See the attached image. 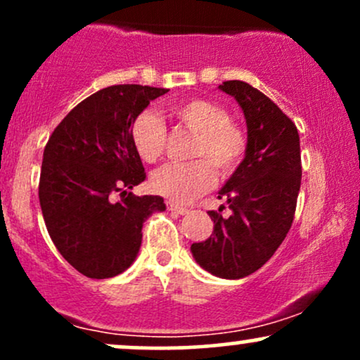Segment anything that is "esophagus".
I'll list each match as a JSON object with an SVG mask.
<instances>
[{"label": "esophagus", "instance_id": "1", "mask_svg": "<svg viewBox=\"0 0 360 360\" xmlns=\"http://www.w3.org/2000/svg\"><path fill=\"white\" fill-rule=\"evenodd\" d=\"M167 210H169V212L176 213V214H186L189 212L188 208H184V206H179L177 203H174V201H167Z\"/></svg>", "mask_w": 360, "mask_h": 360}]
</instances>
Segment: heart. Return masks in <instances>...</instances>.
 Returning a JSON list of instances; mask_svg holds the SVG:
<instances>
[{
	"label": "heart",
	"mask_w": 360,
	"mask_h": 360,
	"mask_svg": "<svg viewBox=\"0 0 360 360\" xmlns=\"http://www.w3.org/2000/svg\"><path fill=\"white\" fill-rule=\"evenodd\" d=\"M172 117L198 131L193 155L208 157L220 176H229L240 164L245 152V135L230 122L223 106L208 100H189L171 108ZM130 140L135 152L146 162H155L166 147V127L154 111L146 110L134 118ZM214 181L212 164L206 159L191 162H169L152 174L150 186L160 196L174 203H188Z\"/></svg>",
	"instance_id": "b5f03b06"
}]
</instances>
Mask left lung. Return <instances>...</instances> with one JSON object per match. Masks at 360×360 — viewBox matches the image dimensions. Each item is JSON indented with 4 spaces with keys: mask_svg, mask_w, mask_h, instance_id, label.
<instances>
[{
    "mask_svg": "<svg viewBox=\"0 0 360 360\" xmlns=\"http://www.w3.org/2000/svg\"><path fill=\"white\" fill-rule=\"evenodd\" d=\"M218 89L242 108L245 155L218 191L232 213L208 212L213 233L193 243L191 254L210 274L242 279L274 255L291 229L301 186L300 135L278 105L247 82L225 81Z\"/></svg>",
    "mask_w": 360,
    "mask_h": 360,
    "instance_id": "8db88e82",
    "label": "left lung"
}]
</instances>
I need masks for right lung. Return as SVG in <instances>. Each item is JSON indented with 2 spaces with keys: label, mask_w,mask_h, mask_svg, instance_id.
Instances as JSON below:
<instances>
[{
  "label": "right lung",
  "mask_w": 360,
  "mask_h": 360,
  "mask_svg": "<svg viewBox=\"0 0 360 360\" xmlns=\"http://www.w3.org/2000/svg\"><path fill=\"white\" fill-rule=\"evenodd\" d=\"M167 91L140 84L100 89L69 111L45 146L39 184L45 226L62 257L91 279L127 271L142 245L143 223L166 210L164 198L128 189L146 179L130 125Z\"/></svg>",
  "instance_id": "add662e5"
}]
</instances>
